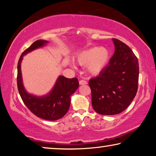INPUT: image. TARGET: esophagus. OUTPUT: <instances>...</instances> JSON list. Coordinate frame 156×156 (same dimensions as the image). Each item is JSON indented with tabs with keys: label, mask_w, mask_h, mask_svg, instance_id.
<instances>
[{
	"label": "esophagus",
	"mask_w": 156,
	"mask_h": 156,
	"mask_svg": "<svg viewBox=\"0 0 156 156\" xmlns=\"http://www.w3.org/2000/svg\"><path fill=\"white\" fill-rule=\"evenodd\" d=\"M79 84H80V85H83V84H87V82L86 80H80L79 81Z\"/></svg>",
	"instance_id": "esophagus-1"
}]
</instances>
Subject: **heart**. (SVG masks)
<instances>
[{
    "label": "heart",
    "instance_id": "b5f03b06",
    "mask_svg": "<svg viewBox=\"0 0 156 156\" xmlns=\"http://www.w3.org/2000/svg\"><path fill=\"white\" fill-rule=\"evenodd\" d=\"M109 51L105 47H95L80 52L77 56V62L82 66H87L88 72L97 76L103 71L109 63Z\"/></svg>",
    "mask_w": 156,
    "mask_h": 156
}]
</instances>
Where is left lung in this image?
Instances as JSON below:
<instances>
[{
    "label": "left lung",
    "mask_w": 156,
    "mask_h": 156,
    "mask_svg": "<svg viewBox=\"0 0 156 156\" xmlns=\"http://www.w3.org/2000/svg\"><path fill=\"white\" fill-rule=\"evenodd\" d=\"M112 41L115 52L109 65L89 81L93 109L105 115L125 110L135 98L138 86V58L126 44L115 38Z\"/></svg>",
    "instance_id": "obj_1"
}]
</instances>
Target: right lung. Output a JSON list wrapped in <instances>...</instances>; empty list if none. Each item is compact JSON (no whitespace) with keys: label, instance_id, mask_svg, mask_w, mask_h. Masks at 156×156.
Listing matches in <instances>:
<instances>
[{"label":"right lung","instance_id":"1","mask_svg":"<svg viewBox=\"0 0 156 156\" xmlns=\"http://www.w3.org/2000/svg\"><path fill=\"white\" fill-rule=\"evenodd\" d=\"M49 42L38 40L22 53L18 62L17 85L21 98L29 109L37 117L47 120H56L62 118L68 112L71 103V96L78 88L79 83L76 78H67L60 76L48 94L37 96L29 94L23 85L21 62L23 56L36 49L45 46Z\"/></svg>","mask_w":156,"mask_h":156}]
</instances>
